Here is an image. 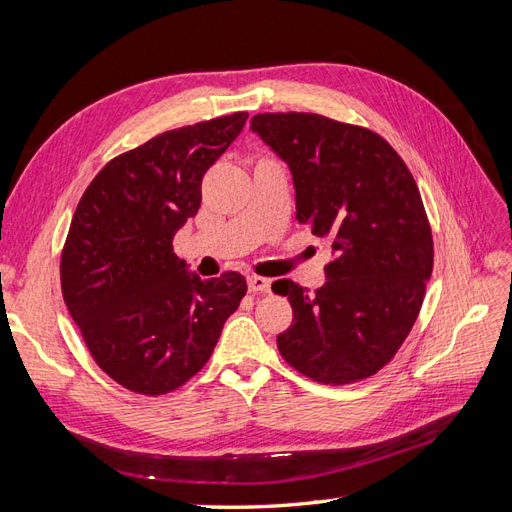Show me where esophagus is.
<instances>
[{
    "label": "esophagus",
    "mask_w": 512,
    "mask_h": 512,
    "mask_svg": "<svg viewBox=\"0 0 512 512\" xmlns=\"http://www.w3.org/2000/svg\"><path fill=\"white\" fill-rule=\"evenodd\" d=\"M247 288H250V292H269L271 280H267V277H260V275H250L247 277Z\"/></svg>",
    "instance_id": "34e87169"
}]
</instances>
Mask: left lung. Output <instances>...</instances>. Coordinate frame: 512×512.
Listing matches in <instances>:
<instances>
[{
    "label": "left lung",
    "instance_id": "obj_1",
    "mask_svg": "<svg viewBox=\"0 0 512 512\" xmlns=\"http://www.w3.org/2000/svg\"><path fill=\"white\" fill-rule=\"evenodd\" d=\"M252 130L292 173L297 220L331 239L327 284L290 280L292 324L277 335L284 361L314 382H359L406 342L433 269L421 192L399 153L376 132L316 113H260Z\"/></svg>",
    "mask_w": 512,
    "mask_h": 512
}]
</instances>
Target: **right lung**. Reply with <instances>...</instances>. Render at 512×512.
Listing matches in <instances>:
<instances>
[{"mask_svg": "<svg viewBox=\"0 0 512 512\" xmlns=\"http://www.w3.org/2000/svg\"><path fill=\"white\" fill-rule=\"evenodd\" d=\"M232 113L153 136L108 162L79 200L61 252V294L98 367L123 389L166 395L205 367L247 292L200 280L173 252L200 183L245 126Z\"/></svg>", "mask_w": 512, "mask_h": 512, "instance_id": "add662e5", "label": "right lung"}]
</instances>
